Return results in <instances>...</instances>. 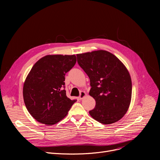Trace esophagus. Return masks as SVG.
Returning <instances> with one entry per match:
<instances>
[{"mask_svg": "<svg viewBox=\"0 0 160 160\" xmlns=\"http://www.w3.org/2000/svg\"><path fill=\"white\" fill-rule=\"evenodd\" d=\"M86 93H85L84 91H81L80 92V96H79V99L82 100L83 97H86Z\"/></svg>", "mask_w": 160, "mask_h": 160, "instance_id": "1", "label": "esophagus"}]
</instances>
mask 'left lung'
Masks as SVG:
<instances>
[{
    "instance_id": "obj_1",
    "label": "left lung",
    "mask_w": 160,
    "mask_h": 160,
    "mask_svg": "<svg viewBox=\"0 0 160 160\" xmlns=\"http://www.w3.org/2000/svg\"><path fill=\"white\" fill-rule=\"evenodd\" d=\"M77 56L78 65L89 78V95L96 101L90 115L104 124L118 121L127 113L131 101L132 80L127 69L106 50Z\"/></svg>"
}]
</instances>
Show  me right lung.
I'll use <instances>...</instances> for the list:
<instances>
[{"label": "right lung", "mask_w": 160, "mask_h": 160, "mask_svg": "<svg viewBox=\"0 0 160 160\" xmlns=\"http://www.w3.org/2000/svg\"><path fill=\"white\" fill-rule=\"evenodd\" d=\"M77 62L75 55H47L32 67L23 86L24 102L38 122L50 126L62 120L77 101L66 95L65 75Z\"/></svg>", "instance_id": "1"}]
</instances>
